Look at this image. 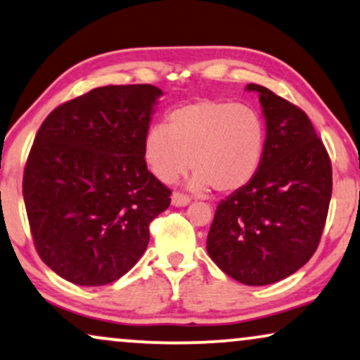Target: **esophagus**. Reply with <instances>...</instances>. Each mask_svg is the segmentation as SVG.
<instances>
[{
    "mask_svg": "<svg viewBox=\"0 0 360 360\" xmlns=\"http://www.w3.org/2000/svg\"><path fill=\"white\" fill-rule=\"evenodd\" d=\"M190 200H192V198H190L188 195H185V193L175 192V193L172 195V205H175V207H185V205H188Z\"/></svg>",
    "mask_w": 360,
    "mask_h": 360,
    "instance_id": "1",
    "label": "esophagus"
}]
</instances>
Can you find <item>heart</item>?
Masks as SVG:
<instances>
[{"mask_svg":"<svg viewBox=\"0 0 360 360\" xmlns=\"http://www.w3.org/2000/svg\"><path fill=\"white\" fill-rule=\"evenodd\" d=\"M267 127L255 108L229 100H197L145 133L143 158L155 179L172 184L192 167L190 187L237 192L260 170Z\"/></svg>","mask_w":360,"mask_h":360,"instance_id":"1","label":"heart"}]
</instances>
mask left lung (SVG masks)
Returning a JSON list of instances; mask_svg holds the SVG:
<instances>
[{"label":"left lung","mask_w":360,"mask_h":360,"mask_svg":"<svg viewBox=\"0 0 360 360\" xmlns=\"http://www.w3.org/2000/svg\"><path fill=\"white\" fill-rule=\"evenodd\" d=\"M259 93L267 125L254 180L217 207L207 237L210 259L245 285H269L297 272L321 242L332 195L329 153L305 112L269 88Z\"/></svg>","instance_id":"obj_1"}]
</instances>
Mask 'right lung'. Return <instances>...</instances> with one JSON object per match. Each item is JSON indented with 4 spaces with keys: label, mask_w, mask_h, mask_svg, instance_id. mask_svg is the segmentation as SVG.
I'll list each match as a JSON object with an SVG mask.
<instances>
[{
    "label": "right lung",
    "mask_w": 360,
    "mask_h": 360,
    "mask_svg": "<svg viewBox=\"0 0 360 360\" xmlns=\"http://www.w3.org/2000/svg\"><path fill=\"white\" fill-rule=\"evenodd\" d=\"M162 90L108 85L56 106L34 136L23 198L34 247L65 281L85 287L125 275L172 190L146 168L143 139Z\"/></svg>",
    "instance_id": "add662e5"
}]
</instances>
